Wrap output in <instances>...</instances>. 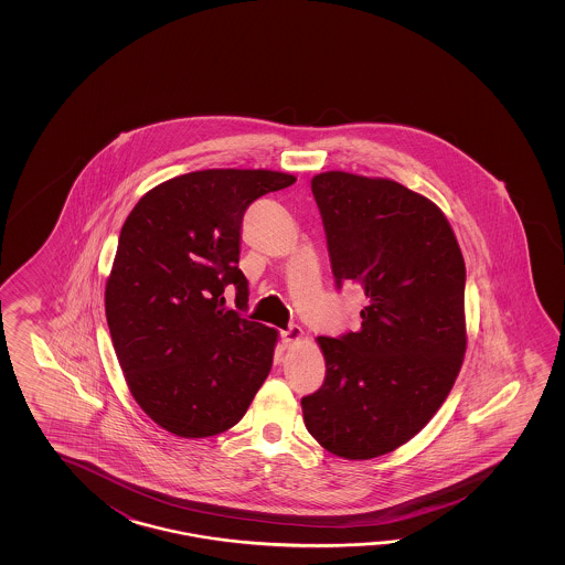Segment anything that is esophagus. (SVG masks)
<instances>
[{"instance_id":"esophagus-1","label":"esophagus","mask_w":565,"mask_h":565,"mask_svg":"<svg viewBox=\"0 0 565 565\" xmlns=\"http://www.w3.org/2000/svg\"><path fill=\"white\" fill-rule=\"evenodd\" d=\"M302 335H305L302 329L297 327V324H292V327H288L287 331H282V345L285 348H292V345L300 343Z\"/></svg>"}]
</instances>
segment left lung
Segmentation results:
<instances>
[{
  "instance_id": "1",
  "label": "left lung",
  "mask_w": 565,
  "mask_h": 565,
  "mask_svg": "<svg viewBox=\"0 0 565 565\" xmlns=\"http://www.w3.org/2000/svg\"><path fill=\"white\" fill-rule=\"evenodd\" d=\"M337 280L363 288L358 331L317 337L324 382L302 397L312 438L370 460L406 445L445 404L467 351L465 258L445 212L385 178L311 180Z\"/></svg>"
}]
</instances>
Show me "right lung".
<instances>
[{"mask_svg":"<svg viewBox=\"0 0 565 565\" xmlns=\"http://www.w3.org/2000/svg\"><path fill=\"white\" fill-rule=\"evenodd\" d=\"M297 181L270 169H202L163 181L132 207L105 285L113 348L139 408L180 438L242 420L265 384L278 331L224 305L238 268L242 216Z\"/></svg>","mask_w":565,"mask_h":565,"instance_id":"1","label":"right lung"}]
</instances>
